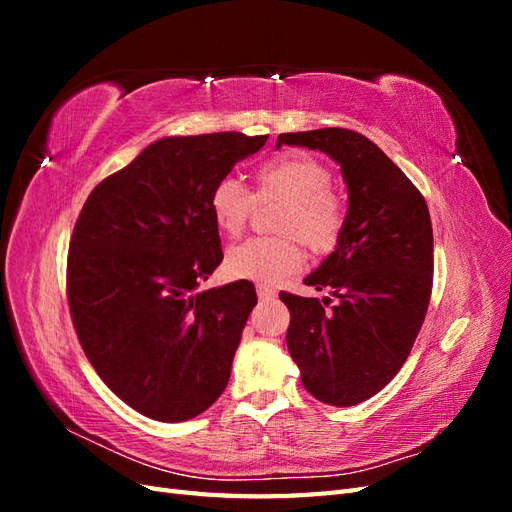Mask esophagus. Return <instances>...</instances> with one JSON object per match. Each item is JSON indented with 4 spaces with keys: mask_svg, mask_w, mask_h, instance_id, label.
<instances>
[{
    "mask_svg": "<svg viewBox=\"0 0 512 512\" xmlns=\"http://www.w3.org/2000/svg\"><path fill=\"white\" fill-rule=\"evenodd\" d=\"M256 292H258V297H260L262 301H269V299L275 297V288H271V286H267V284H258V286H256Z\"/></svg>",
    "mask_w": 512,
    "mask_h": 512,
    "instance_id": "esophagus-1",
    "label": "esophagus"
}]
</instances>
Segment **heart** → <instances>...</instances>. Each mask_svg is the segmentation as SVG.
Listing matches in <instances>:
<instances>
[{
	"label": "heart",
	"mask_w": 512,
	"mask_h": 512,
	"mask_svg": "<svg viewBox=\"0 0 512 512\" xmlns=\"http://www.w3.org/2000/svg\"><path fill=\"white\" fill-rule=\"evenodd\" d=\"M258 196L288 200L282 232L299 235L312 250L324 252L335 245L344 226V205L331 188V170L312 156H282L262 164L256 173ZM254 207V196L235 177H222L209 194V211L215 228L226 237H237ZM305 252L297 237H254L226 254L232 277L277 284L299 273Z\"/></svg>",
	"instance_id": "b5f03b06"
}]
</instances>
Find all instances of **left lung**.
I'll return each mask as SVG.
<instances>
[{"label":"left lung","mask_w":512,"mask_h":512,"mask_svg":"<svg viewBox=\"0 0 512 512\" xmlns=\"http://www.w3.org/2000/svg\"><path fill=\"white\" fill-rule=\"evenodd\" d=\"M282 145L322 151L339 164L348 211L335 250L303 284L324 297L280 292L290 309L286 346L309 395L348 408L389 384L406 363L427 314L433 232L425 198L367 136L324 128L277 136Z\"/></svg>","instance_id":"1"}]
</instances>
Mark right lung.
<instances>
[{
  "instance_id": "obj_1",
  "label": "right lung",
  "mask_w": 512,
  "mask_h": 512,
  "mask_svg": "<svg viewBox=\"0 0 512 512\" xmlns=\"http://www.w3.org/2000/svg\"><path fill=\"white\" fill-rule=\"evenodd\" d=\"M267 138H160L98 183L76 220V335L108 389L153 421H190L226 389L258 299L247 280L200 290L224 258L209 194Z\"/></svg>"
}]
</instances>
